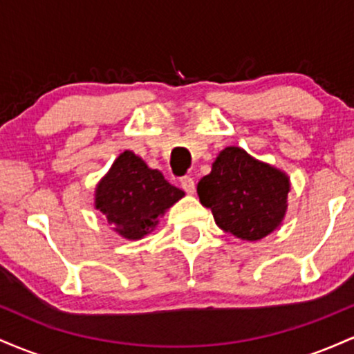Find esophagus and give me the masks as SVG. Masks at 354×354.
<instances>
[{
  "label": "esophagus",
  "instance_id": "esophagus-1",
  "mask_svg": "<svg viewBox=\"0 0 354 354\" xmlns=\"http://www.w3.org/2000/svg\"><path fill=\"white\" fill-rule=\"evenodd\" d=\"M180 183H181V188L186 191V193L188 194H193L194 193V180L191 176H183L181 180H180Z\"/></svg>",
  "mask_w": 354,
  "mask_h": 354
}]
</instances>
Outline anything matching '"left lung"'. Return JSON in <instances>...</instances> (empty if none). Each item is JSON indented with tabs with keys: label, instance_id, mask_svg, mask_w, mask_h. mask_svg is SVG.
Instances as JSON below:
<instances>
[{
	"label": "left lung",
	"instance_id": "8db88e82",
	"mask_svg": "<svg viewBox=\"0 0 354 354\" xmlns=\"http://www.w3.org/2000/svg\"><path fill=\"white\" fill-rule=\"evenodd\" d=\"M290 180L273 166L256 161L245 149L225 148L211 173L198 183V196L226 233L256 241L281 223Z\"/></svg>",
	"mask_w": 354,
	"mask_h": 354
}]
</instances>
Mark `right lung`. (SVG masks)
Masks as SVG:
<instances>
[{
  "label": "right lung",
  "instance_id": "1",
  "mask_svg": "<svg viewBox=\"0 0 354 354\" xmlns=\"http://www.w3.org/2000/svg\"><path fill=\"white\" fill-rule=\"evenodd\" d=\"M185 191L169 185L158 169H149L131 151L121 153L96 189V208L108 225L128 239H140Z\"/></svg>",
  "mask_w": 354,
  "mask_h": 354
}]
</instances>
